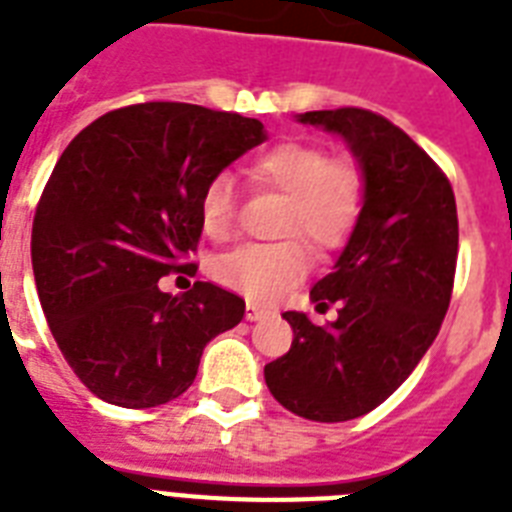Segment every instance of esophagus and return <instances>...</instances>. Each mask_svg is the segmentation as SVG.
I'll return each mask as SVG.
<instances>
[{
	"label": "esophagus",
	"mask_w": 512,
	"mask_h": 512,
	"mask_svg": "<svg viewBox=\"0 0 512 512\" xmlns=\"http://www.w3.org/2000/svg\"><path fill=\"white\" fill-rule=\"evenodd\" d=\"M265 316H271V311H265V308H260L255 303H247V321H260Z\"/></svg>",
	"instance_id": "esophagus-1"
}]
</instances>
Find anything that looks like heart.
Instances as JSON below:
<instances>
[{
  "label": "heart",
  "instance_id": "1",
  "mask_svg": "<svg viewBox=\"0 0 512 512\" xmlns=\"http://www.w3.org/2000/svg\"><path fill=\"white\" fill-rule=\"evenodd\" d=\"M249 180L287 196L279 236H303L313 249L342 247L364 209V175L350 159H329L305 143H279L249 164ZM199 215L204 233L231 239L236 228V188L231 175L209 177L201 188ZM311 257L300 241L249 244L217 263V279L249 300H276L303 279Z\"/></svg>",
  "mask_w": 512,
  "mask_h": 512
}]
</instances>
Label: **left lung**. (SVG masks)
Returning <instances> with one entry per match:
<instances>
[{
  "instance_id": "8db88e82",
  "label": "left lung",
  "mask_w": 512,
  "mask_h": 512,
  "mask_svg": "<svg viewBox=\"0 0 512 512\" xmlns=\"http://www.w3.org/2000/svg\"><path fill=\"white\" fill-rule=\"evenodd\" d=\"M300 124L340 135L364 175V209L311 300L337 319L319 327L287 311L292 348L265 364L284 409L316 422L372 412L436 340L457 268V204L438 164L404 130L364 108L308 111Z\"/></svg>"
}]
</instances>
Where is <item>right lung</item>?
<instances>
[{"label": "right lung", "instance_id": "right-lung-1", "mask_svg": "<svg viewBox=\"0 0 512 512\" xmlns=\"http://www.w3.org/2000/svg\"><path fill=\"white\" fill-rule=\"evenodd\" d=\"M263 122L191 103H138L84 127L44 185L31 231L36 292L76 377L124 409L191 388L212 337L244 300L209 281L172 297L159 279L196 268L199 196L249 148Z\"/></svg>", "mask_w": 512, "mask_h": 512}]
</instances>
